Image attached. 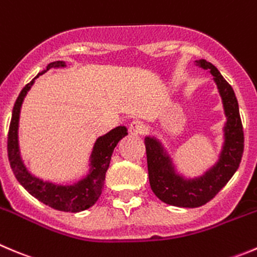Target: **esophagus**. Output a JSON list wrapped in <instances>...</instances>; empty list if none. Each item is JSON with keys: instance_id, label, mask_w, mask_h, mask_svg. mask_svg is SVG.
Masks as SVG:
<instances>
[{"instance_id": "1", "label": "esophagus", "mask_w": 257, "mask_h": 257, "mask_svg": "<svg viewBox=\"0 0 257 257\" xmlns=\"http://www.w3.org/2000/svg\"><path fill=\"white\" fill-rule=\"evenodd\" d=\"M144 124L141 120H133L129 124V133L132 136H141L144 133Z\"/></svg>"}]
</instances>
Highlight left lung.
I'll return each instance as SVG.
<instances>
[{
    "mask_svg": "<svg viewBox=\"0 0 257 257\" xmlns=\"http://www.w3.org/2000/svg\"><path fill=\"white\" fill-rule=\"evenodd\" d=\"M196 65L210 70L222 99L226 115L225 142L217 163L201 177L184 178L177 173L173 161L158 139L154 137L144 139L152 191L162 202L176 207H200L212 200L237 171L243 153V129L232 86L211 62L202 59L197 60Z\"/></svg>",
    "mask_w": 257,
    "mask_h": 257,
    "instance_id": "8db88e82",
    "label": "left lung"
}]
</instances>
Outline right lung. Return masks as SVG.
<instances>
[{
	"instance_id": "right-lung-1",
	"label": "right lung",
	"mask_w": 257,
	"mask_h": 257,
	"mask_svg": "<svg viewBox=\"0 0 257 257\" xmlns=\"http://www.w3.org/2000/svg\"><path fill=\"white\" fill-rule=\"evenodd\" d=\"M65 66L66 64L64 61L50 62L44 71L37 74L36 78H39L50 69L65 68ZM35 79H32L22 89L14 105V110H12L9 139H7V153H9L10 166H11L12 172L20 184L40 202L45 203L55 210L64 211V212H80V211L88 210L100 197L111 154H113L118 142L128 134V129L125 126H116V128L111 129L109 133L96 139L90 156L89 173L76 183L64 186V184H56L37 178L36 176L30 173L29 169L25 166L21 154H20L19 146L20 111H21L22 101H24L27 91L34 85Z\"/></svg>"
}]
</instances>
